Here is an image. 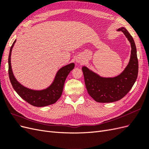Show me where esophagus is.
<instances>
[{
	"label": "esophagus",
	"instance_id": "obj_1",
	"mask_svg": "<svg viewBox=\"0 0 149 149\" xmlns=\"http://www.w3.org/2000/svg\"><path fill=\"white\" fill-rule=\"evenodd\" d=\"M77 62L80 63V62H81V60H77Z\"/></svg>",
	"mask_w": 149,
	"mask_h": 149
}]
</instances>
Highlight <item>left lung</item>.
I'll use <instances>...</instances> for the list:
<instances>
[{"mask_svg":"<svg viewBox=\"0 0 149 149\" xmlns=\"http://www.w3.org/2000/svg\"><path fill=\"white\" fill-rule=\"evenodd\" d=\"M118 30L123 31L131 45L130 61L123 73L114 78H102L87 67L82 68L87 91L98 102H112L121 100L131 89L137 78L139 65L134 40L124 27Z\"/></svg>","mask_w":149,"mask_h":149,"instance_id":"left-lung-1","label":"left lung"}]
</instances>
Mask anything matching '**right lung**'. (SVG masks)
Instances as JSON below:
<instances>
[{
	"label": "right lung",
	"mask_w": 149,
	"mask_h": 149,
	"mask_svg": "<svg viewBox=\"0 0 149 149\" xmlns=\"http://www.w3.org/2000/svg\"><path fill=\"white\" fill-rule=\"evenodd\" d=\"M16 40L13 43L10 49L8 61V75L13 89L23 100L33 106L44 107L55 103L61 96L66 78L70 71L74 68V64L73 63L60 69L57 72L53 83L48 88L41 91L26 88L17 81L12 70L10 56L12 48Z\"/></svg>",
	"instance_id": "right-lung-1"
}]
</instances>
